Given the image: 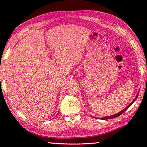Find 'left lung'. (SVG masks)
Here are the masks:
<instances>
[{"label": "left lung", "instance_id": "obj_1", "mask_svg": "<svg viewBox=\"0 0 147 147\" xmlns=\"http://www.w3.org/2000/svg\"><path fill=\"white\" fill-rule=\"evenodd\" d=\"M138 93L137 94V95H136V97H135V98H134V100H133V101H132V102H131V103H130V104H129V105H128V106H126V107L125 108H124V110H122V111H120V112H118V114H114V115H112V116H106V117H104V118H101V119H102V120H106V119H111V118H116V117H118V116H119L120 115H121V114H122V113H123V112H125V111H126V110H127V109H128V108H129V107H130V106H131L132 104H133V103H134V101H135V100H136V98H137V97H138Z\"/></svg>", "mask_w": 147, "mask_h": 147}]
</instances>
